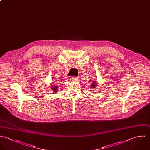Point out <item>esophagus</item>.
<instances>
[{"label":"esophagus","instance_id":"obj_1","mask_svg":"<svg viewBox=\"0 0 150 150\" xmlns=\"http://www.w3.org/2000/svg\"><path fill=\"white\" fill-rule=\"evenodd\" d=\"M77 79L78 78L76 77H71V78H70V81H72V82H76V81L78 80Z\"/></svg>","mask_w":150,"mask_h":150}]
</instances>
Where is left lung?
Listing matches in <instances>:
<instances>
[{
  "mask_svg": "<svg viewBox=\"0 0 150 150\" xmlns=\"http://www.w3.org/2000/svg\"><path fill=\"white\" fill-rule=\"evenodd\" d=\"M90 82H91V84L90 85V86L91 87V88L93 89H94L95 88H96L97 87V85H96V79H93V80H90Z\"/></svg>",
  "mask_w": 150,
  "mask_h": 150,
  "instance_id": "left-lung-1",
  "label": "left lung"
}]
</instances>
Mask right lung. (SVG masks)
<instances>
[{
	"label": "right lung",
	"mask_w": 150,
	"mask_h": 150,
	"mask_svg": "<svg viewBox=\"0 0 150 150\" xmlns=\"http://www.w3.org/2000/svg\"><path fill=\"white\" fill-rule=\"evenodd\" d=\"M53 83H54V82H52L51 84H53ZM57 85H59V83H58V84H57L56 85H51V86H50V88H52V91H53V92H57V91H58V86Z\"/></svg>",
	"instance_id": "add662e5"
}]
</instances>
